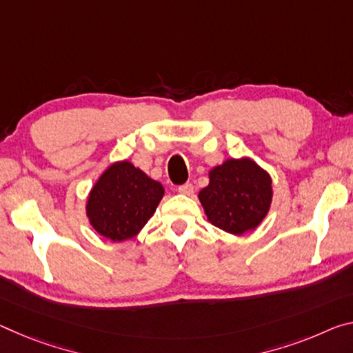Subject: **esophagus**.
<instances>
[{
  "label": "esophagus",
  "mask_w": 353,
  "mask_h": 353,
  "mask_svg": "<svg viewBox=\"0 0 353 353\" xmlns=\"http://www.w3.org/2000/svg\"><path fill=\"white\" fill-rule=\"evenodd\" d=\"M179 193L181 194H185V196H190V194H193V185L190 182H187V183H183V185H179Z\"/></svg>",
  "instance_id": "obj_1"
}]
</instances>
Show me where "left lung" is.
<instances>
[{"instance_id":"left-lung-1","label":"left lung","mask_w":353,"mask_h":353,"mask_svg":"<svg viewBox=\"0 0 353 353\" xmlns=\"http://www.w3.org/2000/svg\"><path fill=\"white\" fill-rule=\"evenodd\" d=\"M198 194L212 225L234 236L261 225L272 204V177L251 159H229L209 172Z\"/></svg>"}]
</instances>
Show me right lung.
<instances>
[{"label": "right lung", "mask_w": 353, "mask_h": 353, "mask_svg": "<svg viewBox=\"0 0 353 353\" xmlns=\"http://www.w3.org/2000/svg\"><path fill=\"white\" fill-rule=\"evenodd\" d=\"M163 194V185L139 168L128 160L116 161L94 183L86 215L100 236L122 242L141 231Z\"/></svg>", "instance_id": "right-lung-1"}]
</instances>
